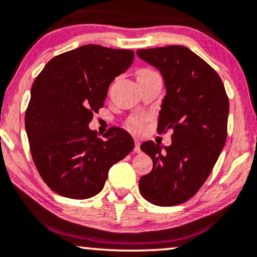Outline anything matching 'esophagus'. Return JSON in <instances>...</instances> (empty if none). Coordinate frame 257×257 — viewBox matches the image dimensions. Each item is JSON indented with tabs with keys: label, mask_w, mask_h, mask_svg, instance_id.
I'll return each instance as SVG.
<instances>
[{
	"label": "esophagus",
	"mask_w": 257,
	"mask_h": 257,
	"mask_svg": "<svg viewBox=\"0 0 257 257\" xmlns=\"http://www.w3.org/2000/svg\"><path fill=\"white\" fill-rule=\"evenodd\" d=\"M134 141H135V148H134V151H135V152H137V153H140V152H141V148H140L141 141L139 140V139H137V138L134 139Z\"/></svg>",
	"instance_id": "34e87169"
}]
</instances>
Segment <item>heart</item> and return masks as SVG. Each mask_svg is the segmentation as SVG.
Segmentation results:
<instances>
[{
    "mask_svg": "<svg viewBox=\"0 0 257 257\" xmlns=\"http://www.w3.org/2000/svg\"><path fill=\"white\" fill-rule=\"evenodd\" d=\"M154 72H152V70L150 69H141L139 70L138 73V76H144V75H148V74H152ZM145 119L144 117H134V118H132L131 120H129V124H131V126H133L134 129H140L142 128V125H144L145 123Z\"/></svg>",
    "mask_w": 257,
    "mask_h": 257,
    "instance_id": "1",
    "label": "heart"
}]
</instances>
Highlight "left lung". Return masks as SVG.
Instances as JSON below:
<instances>
[{
    "instance_id": "1",
    "label": "left lung",
    "mask_w": 257,
    "mask_h": 257,
    "mask_svg": "<svg viewBox=\"0 0 257 257\" xmlns=\"http://www.w3.org/2000/svg\"><path fill=\"white\" fill-rule=\"evenodd\" d=\"M137 55L162 74L166 95L158 132L172 131L170 146L141 145L153 169L140 178L139 189L153 205H179L202 187L224 148L228 98L217 72L185 46L140 49Z\"/></svg>"
}]
</instances>
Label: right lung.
<instances>
[{
  "instance_id": "right-lung-1",
  "label": "right lung",
  "mask_w": 257,
  "mask_h": 257,
  "mask_svg": "<svg viewBox=\"0 0 257 257\" xmlns=\"http://www.w3.org/2000/svg\"><path fill=\"white\" fill-rule=\"evenodd\" d=\"M133 60L132 50L83 45L49 61L33 82L25 128L40 177L58 195H97L111 166L134 150L123 129L112 126L99 139L88 126Z\"/></svg>"
}]
</instances>
